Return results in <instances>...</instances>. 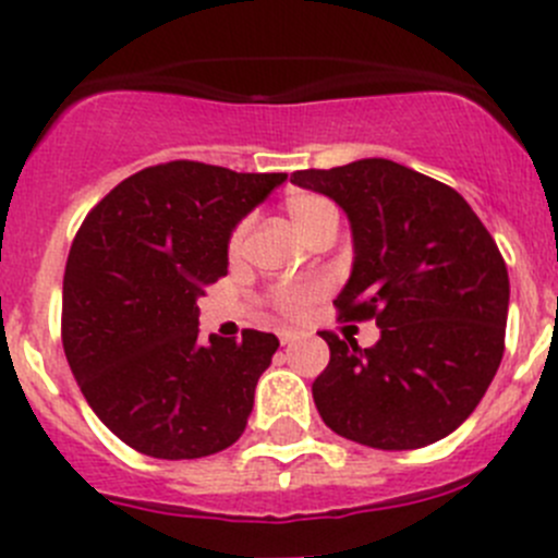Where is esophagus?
I'll use <instances>...</instances> for the list:
<instances>
[{
    "label": "esophagus",
    "instance_id": "1",
    "mask_svg": "<svg viewBox=\"0 0 558 558\" xmlns=\"http://www.w3.org/2000/svg\"><path fill=\"white\" fill-rule=\"evenodd\" d=\"M296 340H300V331H291V329L280 331V342H283V345H294Z\"/></svg>",
    "mask_w": 558,
    "mask_h": 558
}]
</instances>
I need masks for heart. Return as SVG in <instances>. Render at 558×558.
I'll return each mask as SVG.
<instances>
[{
    "label": "heart",
    "mask_w": 558,
    "mask_h": 558,
    "mask_svg": "<svg viewBox=\"0 0 558 558\" xmlns=\"http://www.w3.org/2000/svg\"><path fill=\"white\" fill-rule=\"evenodd\" d=\"M286 213H289L291 223L300 234H305L313 223H318L320 218L331 216L335 207L324 199V196H315V194H294L286 199ZM240 243H243V229L232 238V251H238ZM313 296V289H283L278 294V305L283 307L286 313L296 315L302 307L307 305V300Z\"/></svg>",
    "instance_id": "1"
}]
</instances>
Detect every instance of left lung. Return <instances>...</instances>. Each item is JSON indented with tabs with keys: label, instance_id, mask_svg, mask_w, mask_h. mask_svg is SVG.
<instances>
[{
	"label": "left lung",
	"instance_id": "obj_1",
	"mask_svg": "<svg viewBox=\"0 0 558 558\" xmlns=\"http://www.w3.org/2000/svg\"><path fill=\"white\" fill-rule=\"evenodd\" d=\"M351 223L353 264L335 305L375 318L373 348L320 331V418L362 446L410 451L459 429L497 375L510 280L499 247L451 185L388 159L291 174Z\"/></svg>",
	"mask_w": 558,
	"mask_h": 558
}]
</instances>
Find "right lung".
Here are the masks:
<instances>
[{
  "instance_id": "1",
  "label": "right lung",
  "mask_w": 558,
  "mask_h": 558,
  "mask_svg": "<svg viewBox=\"0 0 558 558\" xmlns=\"http://www.w3.org/2000/svg\"><path fill=\"white\" fill-rule=\"evenodd\" d=\"M283 172L199 161L148 167L83 221L64 272L61 337L99 421L154 459H199L240 440L278 337L199 340L196 300L227 275L229 240Z\"/></svg>"
}]
</instances>
